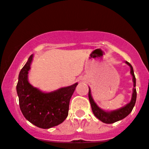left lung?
I'll use <instances>...</instances> for the list:
<instances>
[{
  "label": "left lung",
  "instance_id": "1",
  "mask_svg": "<svg viewBox=\"0 0 149 149\" xmlns=\"http://www.w3.org/2000/svg\"><path fill=\"white\" fill-rule=\"evenodd\" d=\"M126 63L131 68V74L132 76V80H133L134 83V88H133V92H132V100H131L130 102L127 104V105H125V107L122 108H119V109L116 110V111H111V112H106V111H104L103 110H102L101 108H100L97 105H96V103L95 102V101L93 100L92 97V95H91V91L90 89L89 88V102H90L91 107H92V110L93 113L95 114V116L99 120H100L101 122H104L105 124H112L114 123V122H118L119 120H122L124 118L126 117L130 113L131 111H132L134 108V105H135V102H136V97H137V92H136V88H135V85H136V80H135V76L134 74V70L132 66L128 62L126 61Z\"/></svg>",
  "mask_w": 149,
  "mask_h": 149
}]
</instances>
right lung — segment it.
<instances>
[{"mask_svg":"<svg viewBox=\"0 0 149 149\" xmlns=\"http://www.w3.org/2000/svg\"><path fill=\"white\" fill-rule=\"evenodd\" d=\"M33 55L19 74L17 92L20 110L26 119L36 127L49 129L64 122L68 115L70 100L77 83L49 93L33 87L27 81Z\"/></svg>","mask_w":149,"mask_h":149,"instance_id":"right-lung-1","label":"right lung"}]
</instances>
